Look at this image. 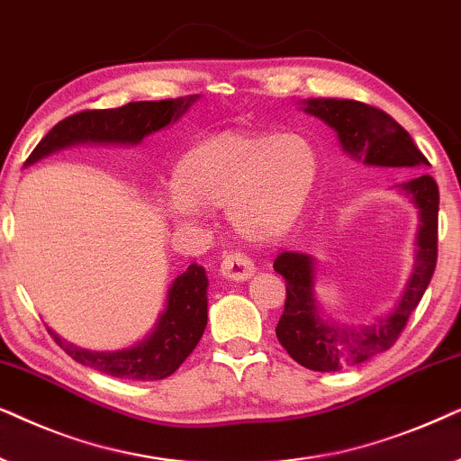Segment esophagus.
Segmentation results:
<instances>
[{
  "label": "esophagus",
  "mask_w": 461,
  "mask_h": 461,
  "mask_svg": "<svg viewBox=\"0 0 461 461\" xmlns=\"http://www.w3.org/2000/svg\"><path fill=\"white\" fill-rule=\"evenodd\" d=\"M221 274L230 280H247L255 274V266L240 250H230L221 261Z\"/></svg>",
  "instance_id": "esophagus-1"
}]
</instances>
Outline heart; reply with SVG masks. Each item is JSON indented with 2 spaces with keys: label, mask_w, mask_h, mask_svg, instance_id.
Listing matches in <instances>:
<instances>
[{
  "label": "heart",
  "mask_w": 461,
  "mask_h": 461,
  "mask_svg": "<svg viewBox=\"0 0 461 461\" xmlns=\"http://www.w3.org/2000/svg\"><path fill=\"white\" fill-rule=\"evenodd\" d=\"M318 173L321 156L305 134L223 131L183 153L162 206L175 221L225 206L238 236L267 242L297 223Z\"/></svg>",
  "instance_id": "1"
}]
</instances>
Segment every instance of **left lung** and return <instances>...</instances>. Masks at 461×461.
<instances>
[{"label":"left lung","instance_id":"left-lung-1","mask_svg":"<svg viewBox=\"0 0 461 461\" xmlns=\"http://www.w3.org/2000/svg\"><path fill=\"white\" fill-rule=\"evenodd\" d=\"M305 112L335 128L343 149L360 162L415 170L430 167L409 132L384 109L348 98H314L308 101ZM401 187L420 208L415 269L396 310L375 324L360 329L324 324L312 293L314 269L310 257L299 253L276 257L274 269L286 280L285 312L276 327V337L294 363L305 369L339 371L390 349L430 285L438 259V185L430 175H417Z\"/></svg>","mask_w":461,"mask_h":461}]
</instances>
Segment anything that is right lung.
Instances as JSON below:
<instances>
[{
    "mask_svg": "<svg viewBox=\"0 0 461 461\" xmlns=\"http://www.w3.org/2000/svg\"><path fill=\"white\" fill-rule=\"evenodd\" d=\"M195 96L164 98V101H134L118 109H86L60 120L38 147L31 151L27 164L57 151L60 147L84 143H139L147 134L179 120ZM206 272L192 263L168 291V305L153 333L131 349L122 352H88L73 348L50 333L54 341L77 360L79 365L107 373L120 379L153 382L164 379L179 369L183 360L198 346L208 321Z\"/></svg>",
    "mask_w": 461,
    "mask_h": 461,
    "instance_id": "1",
    "label": "right lung"
}]
</instances>
